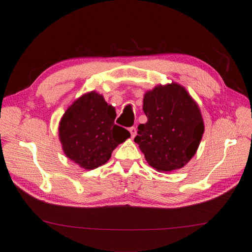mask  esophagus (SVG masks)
<instances>
[{"label":"esophagus","instance_id":"obj_1","mask_svg":"<svg viewBox=\"0 0 252 252\" xmlns=\"http://www.w3.org/2000/svg\"><path fill=\"white\" fill-rule=\"evenodd\" d=\"M128 131H130V133H131V136H132V138H134V137H135V135H136V133H137V131H136V127H135V126L128 127Z\"/></svg>","mask_w":252,"mask_h":252}]
</instances>
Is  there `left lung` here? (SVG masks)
I'll return each mask as SVG.
<instances>
[{
    "mask_svg": "<svg viewBox=\"0 0 252 252\" xmlns=\"http://www.w3.org/2000/svg\"><path fill=\"white\" fill-rule=\"evenodd\" d=\"M146 124L134 141L158 171L182 168L195 156L204 132L197 103L177 83L158 85L144 95Z\"/></svg>",
    "mask_w": 252,
    "mask_h": 252,
    "instance_id": "obj_1",
    "label": "left lung"
}]
</instances>
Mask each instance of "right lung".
I'll list each match as a JSON object with an SVG mask.
<instances>
[{
  "label": "right lung",
  "mask_w": 252,
  "mask_h": 252,
  "mask_svg": "<svg viewBox=\"0 0 252 252\" xmlns=\"http://www.w3.org/2000/svg\"><path fill=\"white\" fill-rule=\"evenodd\" d=\"M115 107L102 94H83L64 112L59 135L66 157L84 169L104 165L119 144L131 136L130 132L114 124Z\"/></svg>",
  "instance_id": "1"
}]
</instances>
